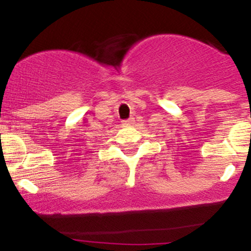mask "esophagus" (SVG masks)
<instances>
[{
	"mask_svg": "<svg viewBox=\"0 0 251 251\" xmlns=\"http://www.w3.org/2000/svg\"><path fill=\"white\" fill-rule=\"evenodd\" d=\"M133 123V119H127V120H123V125L127 126V125H131V124Z\"/></svg>",
	"mask_w": 251,
	"mask_h": 251,
	"instance_id": "esophagus-1",
	"label": "esophagus"
}]
</instances>
